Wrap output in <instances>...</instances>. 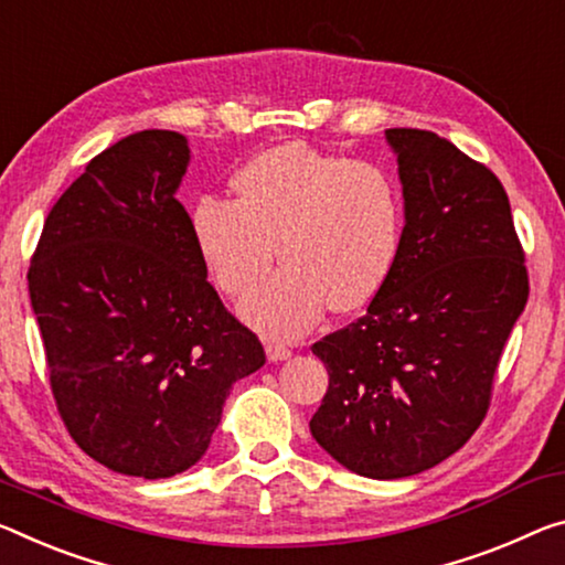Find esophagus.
Wrapping results in <instances>:
<instances>
[{"label": "esophagus", "instance_id": "obj_1", "mask_svg": "<svg viewBox=\"0 0 565 565\" xmlns=\"http://www.w3.org/2000/svg\"><path fill=\"white\" fill-rule=\"evenodd\" d=\"M266 356H268V362L289 360L291 349L286 347V344H281V342H266Z\"/></svg>", "mask_w": 565, "mask_h": 565}]
</instances>
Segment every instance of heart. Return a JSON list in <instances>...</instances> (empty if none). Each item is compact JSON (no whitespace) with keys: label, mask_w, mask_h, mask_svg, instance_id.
Segmentation results:
<instances>
[{"label":"heart","mask_w":565,"mask_h":565,"mask_svg":"<svg viewBox=\"0 0 565 565\" xmlns=\"http://www.w3.org/2000/svg\"><path fill=\"white\" fill-rule=\"evenodd\" d=\"M236 201L205 195L191 236L205 271L228 297L264 281L276 250L284 268L241 311L268 337H299L329 307L364 309L387 284L405 234V201L387 168L284 142L238 170Z\"/></svg>","instance_id":"1"}]
</instances>
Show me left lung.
Instances as JSON below:
<instances>
[{
    "label": "left lung",
    "instance_id": "8db88e82",
    "mask_svg": "<svg viewBox=\"0 0 565 565\" xmlns=\"http://www.w3.org/2000/svg\"><path fill=\"white\" fill-rule=\"evenodd\" d=\"M387 140L405 191L397 264L360 319L311 347L329 372L311 435L374 480L417 476L470 440L531 289L498 175L429 130Z\"/></svg>",
    "mask_w": 565,
    "mask_h": 565
}]
</instances>
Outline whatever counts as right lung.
<instances>
[{"label": "right lung", "instance_id": "obj_1", "mask_svg": "<svg viewBox=\"0 0 565 565\" xmlns=\"http://www.w3.org/2000/svg\"><path fill=\"white\" fill-rule=\"evenodd\" d=\"M188 142L140 130L95 156L44 221L26 281L57 412L89 458L170 478L209 450L258 337L205 279L175 199Z\"/></svg>", "mask_w": 565, "mask_h": 565}]
</instances>
